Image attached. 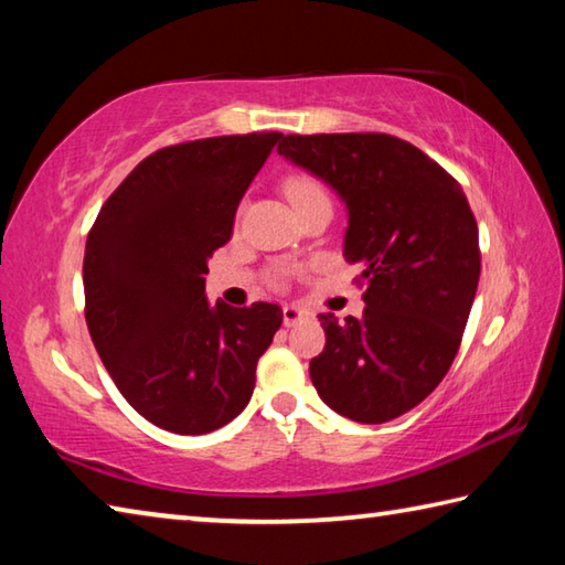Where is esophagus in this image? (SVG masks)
I'll return each mask as SVG.
<instances>
[{
	"instance_id": "34e87169",
	"label": "esophagus",
	"mask_w": 565,
	"mask_h": 565,
	"mask_svg": "<svg viewBox=\"0 0 565 565\" xmlns=\"http://www.w3.org/2000/svg\"><path fill=\"white\" fill-rule=\"evenodd\" d=\"M306 317H309V311H303L301 306H294V303L284 306V323H286V327H294V323H299Z\"/></svg>"
}]
</instances>
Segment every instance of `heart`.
I'll use <instances>...</instances> for the list:
<instances>
[{"instance_id":"obj_1","label":"heart","mask_w":565,"mask_h":565,"mask_svg":"<svg viewBox=\"0 0 565 565\" xmlns=\"http://www.w3.org/2000/svg\"><path fill=\"white\" fill-rule=\"evenodd\" d=\"M284 191H286V196H289V202H291L294 206L306 202V199L327 196V191H323L321 181L309 177V174L289 177V179H286V184H284Z\"/></svg>"}]
</instances>
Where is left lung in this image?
<instances>
[{
  "instance_id": "left-lung-1",
  "label": "left lung",
  "mask_w": 565,
  "mask_h": 565,
  "mask_svg": "<svg viewBox=\"0 0 565 565\" xmlns=\"http://www.w3.org/2000/svg\"><path fill=\"white\" fill-rule=\"evenodd\" d=\"M279 154L339 191L343 256L361 266V319L319 313L327 347L309 363L323 404L384 424L441 384L481 274L476 216L458 181L391 134H286Z\"/></svg>"
}]
</instances>
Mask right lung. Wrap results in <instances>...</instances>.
<instances>
[{
    "label": "right lung",
    "mask_w": 565,
    "mask_h": 565,
    "mask_svg": "<svg viewBox=\"0 0 565 565\" xmlns=\"http://www.w3.org/2000/svg\"><path fill=\"white\" fill-rule=\"evenodd\" d=\"M279 131L157 149L114 189L84 248V317L134 411L171 434L216 431L246 408L284 313L209 306L206 262L232 238L244 191Z\"/></svg>",
    "instance_id": "right-lung-1"
}]
</instances>
